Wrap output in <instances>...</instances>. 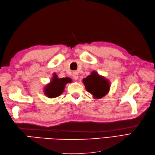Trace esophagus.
Here are the masks:
<instances>
[{
    "label": "esophagus",
    "mask_w": 155,
    "mask_h": 155,
    "mask_svg": "<svg viewBox=\"0 0 155 155\" xmlns=\"http://www.w3.org/2000/svg\"><path fill=\"white\" fill-rule=\"evenodd\" d=\"M72 77H73L74 80H78V72H76V71H74L73 72H72Z\"/></svg>",
    "instance_id": "obj_1"
}]
</instances>
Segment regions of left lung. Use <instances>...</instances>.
Returning <instances> with one entry per match:
<instances>
[{"label":"left lung","mask_w":155,"mask_h":155,"mask_svg":"<svg viewBox=\"0 0 155 155\" xmlns=\"http://www.w3.org/2000/svg\"><path fill=\"white\" fill-rule=\"evenodd\" d=\"M83 82L87 91L96 99L105 96L110 89L109 81L95 71H93L90 75L84 78Z\"/></svg>","instance_id":"left-lung-1"}]
</instances>
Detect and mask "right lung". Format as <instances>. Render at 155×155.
Instances as JSON below:
<instances>
[{
	"instance_id": "add662e5",
	"label": "right lung",
	"mask_w": 155,
	"mask_h": 155,
	"mask_svg": "<svg viewBox=\"0 0 155 155\" xmlns=\"http://www.w3.org/2000/svg\"><path fill=\"white\" fill-rule=\"evenodd\" d=\"M71 83L70 78H59L56 74H53V77L51 79L50 83L46 85L45 88V94L50 98H56L62 93L66 84Z\"/></svg>"
}]
</instances>
